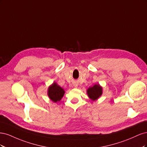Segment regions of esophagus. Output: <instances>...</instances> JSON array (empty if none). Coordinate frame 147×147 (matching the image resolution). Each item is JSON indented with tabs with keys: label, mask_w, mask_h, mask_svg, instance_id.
Instances as JSON below:
<instances>
[{
	"label": "esophagus",
	"mask_w": 147,
	"mask_h": 147,
	"mask_svg": "<svg viewBox=\"0 0 147 147\" xmlns=\"http://www.w3.org/2000/svg\"><path fill=\"white\" fill-rule=\"evenodd\" d=\"M77 85H75V87H77Z\"/></svg>",
	"instance_id": "obj_1"
}]
</instances>
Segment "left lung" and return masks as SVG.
<instances>
[{"label":"left lung","mask_w":147,"mask_h":147,"mask_svg":"<svg viewBox=\"0 0 147 147\" xmlns=\"http://www.w3.org/2000/svg\"><path fill=\"white\" fill-rule=\"evenodd\" d=\"M86 93L91 100L95 101L98 99L103 93V89L99 84H96L94 86L88 88Z\"/></svg>","instance_id":"1"}]
</instances>
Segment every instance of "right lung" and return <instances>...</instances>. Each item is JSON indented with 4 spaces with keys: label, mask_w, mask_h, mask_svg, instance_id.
Returning <instances> with one entry per match:
<instances>
[{
    "label": "right lung",
    "mask_w": 147,
    "mask_h": 147,
    "mask_svg": "<svg viewBox=\"0 0 147 147\" xmlns=\"http://www.w3.org/2000/svg\"><path fill=\"white\" fill-rule=\"evenodd\" d=\"M65 94V91L56 82H53L48 87L47 94L49 98L53 102H59Z\"/></svg>",
    "instance_id": "add662e5"
}]
</instances>
